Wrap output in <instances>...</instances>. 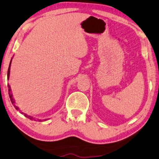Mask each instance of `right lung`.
<instances>
[{
	"mask_svg": "<svg viewBox=\"0 0 159 159\" xmlns=\"http://www.w3.org/2000/svg\"><path fill=\"white\" fill-rule=\"evenodd\" d=\"M11 61H12V58H11V61H10V63H9V69H8V73H7V79L9 80V74H10V67H11ZM8 87H9V98H10V100H11V103L12 104H14V106H15V108H16V109L17 110H19V108L17 107V106L15 105V100H14V98H13V97H12V94H11V88H10V86L9 85V84H8ZM22 114H24L23 112H21ZM24 115H25V116H26V117H28V118H29L30 120H35V119L33 117V116H29V115H27V114H24ZM47 120V119H46ZM39 121L40 122V121H42L41 120H39Z\"/></svg>",
	"mask_w": 159,
	"mask_h": 159,
	"instance_id": "1",
	"label": "right lung"
}]
</instances>
